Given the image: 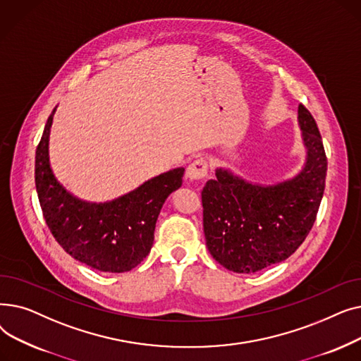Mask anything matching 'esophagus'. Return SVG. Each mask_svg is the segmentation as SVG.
<instances>
[{
	"label": "esophagus",
	"mask_w": 361,
	"mask_h": 361,
	"mask_svg": "<svg viewBox=\"0 0 361 361\" xmlns=\"http://www.w3.org/2000/svg\"><path fill=\"white\" fill-rule=\"evenodd\" d=\"M207 169H209V164L204 158L195 159L187 168V177L190 180H202L207 176Z\"/></svg>",
	"instance_id": "1"
}]
</instances>
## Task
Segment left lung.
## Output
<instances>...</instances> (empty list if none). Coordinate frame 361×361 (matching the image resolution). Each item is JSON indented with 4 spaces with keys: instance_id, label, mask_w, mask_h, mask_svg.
<instances>
[{
    "instance_id": "1",
    "label": "left lung",
    "mask_w": 361,
    "mask_h": 361,
    "mask_svg": "<svg viewBox=\"0 0 361 361\" xmlns=\"http://www.w3.org/2000/svg\"><path fill=\"white\" fill-rule=\"evenodd\" d=\"M298 123L307 147L301 173L272 187L253 185L228 171L202 190L206 245L224 268L253 274L290 257L309 235L325 190L328 159L317 124L305 106Z\"/></svg>"
}]
</instances>
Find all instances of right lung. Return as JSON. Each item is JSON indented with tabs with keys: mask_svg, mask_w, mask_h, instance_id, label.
<instances>
[{
	"mask_svg": "<svg viewBox=\"0 0 361 361\" xmlns=\"http://www.w3.org/2000/svg\"><path fill=\"white\" fill-rule=\"evenodd\" d=\"M54 112L36 147L35 183L54 238L75 260L101 272H127L149 255L161 207L181 187L184 168L152 178L117 200L86 203L56 183L49 168L48 137Z\"/></svg>",
	"mask_w": 361,
	"mask_h": 361,
	"instance_id": "right-lung-1",
	"label": "right lung"
}]
</instances>
